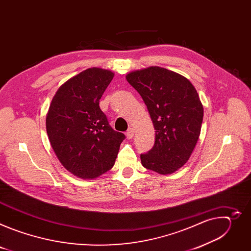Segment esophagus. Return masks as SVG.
Listing matches in <instances>:
<instances>
[{
    "label": "esophagus",
    "mask_w": 251,
    "mask_h": 251,
    "mask_svg": "<svg viewBox=\"0 0 251 251\" xmlns=\"http://www.w3.org/2000/svg\"><path fill=\"white\" fill-rule=\"evenodd\" d=\"M126 136L128 139H132L134 137V129L133 128H129L126 132Z\"/></svg>",
    "instance_id": "esophagus-1"
}]
</instances>
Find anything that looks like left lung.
Listing matches in <instances>:
<instances>
[{"label": "left lung", "instance_id": "left-lung-1", "mask_svg": "<svg viewBox=\"0 0 251 251\" xmlns=\"http://www.w3.org/2000/svg\"><path fill=\"white\" fill-rule=\"evenodd\" d=\"M127 81L144 100L155 128V144L141 163L148 170L168 175L183 167L201 133L202 104L186 77L159 66L133 71Z\"/></svg>", "mask_w": 251, "mask_h": 251}]
</instances>
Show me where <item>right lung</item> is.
Instances as JSON below:
<instances>
[{"label": "right lung", "instance_id": "obj_1", "mask_svg": "<svg viewBox=\"0 0 251 251\" xmlns=\"http://www.w3.org/2000/svg\"><path fill=\"white\" fill-rule=\"evenodd\" d=\"M113 76L109 70L88 68L62 84L51 100L47 115L50 145L63 167L78 177L109 171L125 139L99 107Z\"/></svg>", "mask_w": 251, "mask_h": 251}]
</instances>
